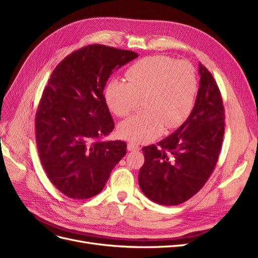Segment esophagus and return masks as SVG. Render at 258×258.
Instances as JSON below:
<instances>
[{
    "instance_id": "esophagus-1",
    "label": "esophagus",
    "mask_w": 258,
    "mask_h": 258,
    "mask_svg": "<svg viewBox=\"0 0 258 258\" xmlns=\"http://www.w3.org/2000/svg\"><path fill=\"white\" fill-rule=\"evenodd\" d=\"M140 150V146L134 142H128V151L130 152H136V151H139Z\"/></svg>"
}]
</instances>
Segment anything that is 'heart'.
Instances as JSON below:
<instances>
[{
	"label": "heart",
	"mask_w": 258,
	"mask_h": 258,
	"mask_svg": "<svg viewBox=\"0 0 258 258\" xmlns=\"http://www.w3.org/2000/svg\"><path fill=\"white\" fill-rule=\"evenodd\" d=\"M127 80H111L104 97L108 108L126 117L143 99L145 111L129 117L118 127L119 135L134 142H146L163 127L175 129L190 115L198 90L194 67L185 60L152 56L138 61L127 71Z\"/></svg>",
	"instance_id": "heart-1"
}]
</instances>
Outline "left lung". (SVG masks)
<instances>
[{
  "instance_id": "8db88e82",
  "label": "left lung",
  "mask_w": 258,
  "mask_h": 258,
  "mask_svg": "<svg viewBox=\"0 0 258 258\" xmlns=\"http://www.w3.org/2000/svg\"><path fill=\"white\" fill-rule=\"evenodd\" d=\"M200 86L187 120L157 144L144 146L139 184L145 196L162 206H176L195 196L218 160L225 131L220 88L199 63Z\"/></svg>"
}]
</instances>
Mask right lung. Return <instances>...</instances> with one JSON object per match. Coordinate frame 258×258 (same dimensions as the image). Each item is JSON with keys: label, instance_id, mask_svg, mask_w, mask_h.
I'll return each mask as SVG.
<instances>
[{"label": "right lung", "instance_id": "right-lung-1", "mask_svg": "<svg viewBox=\"0 0 258 258\" xmlns=\"http://www.w3.org/2000/svg\"><path fill=\"white\" fill-rule=\"evenodd\" d=\"M139 54L105 45L73 51L54 68L35 115L37 152L47 177L72 199L103 189L127 153L123 141H104L114 120L103 95L115 70Z\"/></svg>", "mask_w": 258, "mask_h": 258}]
</instances>
